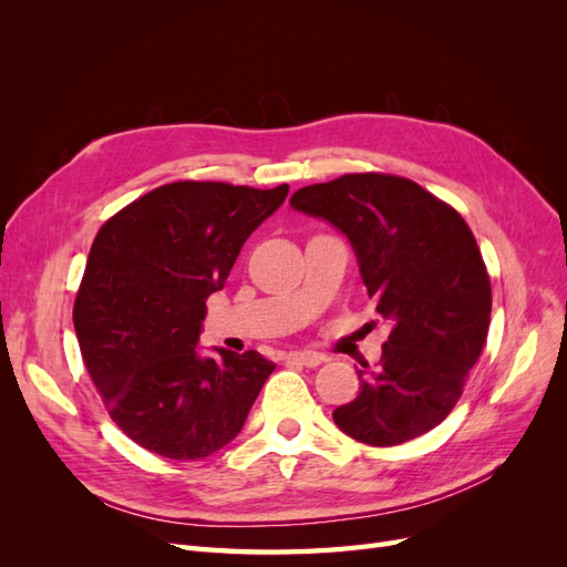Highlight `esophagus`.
I'll return each instance as SVG.
<instances>
[{"label":"esophagus","mask_w":567,"mask_h":567,"mask_svg":"<svg viewBox=\"0 0 567 567\" xmlns=\"http://www.w3.org/2000/svg\"><path fill=\"white\" fill-rule=\"evenodd\" d=\"M288 362L293 364H302V367H319L323 362V354L321 352H312V350H296V352H288Z\"/></svg>","instance_id":"1"}]
</instances>
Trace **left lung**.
<instances>
[{
	"mask_svg": "<svg viewBox=\"0 0 567 567\" xmlns=\"http://www.w3.org/2000/svg\"><path fill=\"white\" fill-rule=\"evenodd\" d=\"M290 205L348 234L375 312L392 321L379 367L357 371L362 390L333 411L336 425L371 447L427 433L456 406L489 331V274L466 219L385 173L302 186Z\"/></svg>",
	"mask_w": 567,
	"mask_h": 567,
	"instance_id": "8db88e82",
	"label": "left lung"
}]
</instances>
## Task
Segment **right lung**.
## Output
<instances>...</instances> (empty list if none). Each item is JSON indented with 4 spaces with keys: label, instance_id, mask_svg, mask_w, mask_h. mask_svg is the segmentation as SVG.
<instances>
[{
    "label": "right lung",
    "instance_id": "1",
    "mask_svg": "<svg viewBox=\"0 0 567 567\" xmlns=\"http://www.w3.org/2000/svg\"><path fill=\"white\" fill-rule=\"evenodd\" d=\"M286 196L288 184L184 179L132 200L99 229L73 323L101 402L140 447L196 461L241 433L274 364L255 350L200 359L196 340L205 300Z\"/></svg>",
    "mask_w": 567,
    "mask_h": 567
}]
</instances>
